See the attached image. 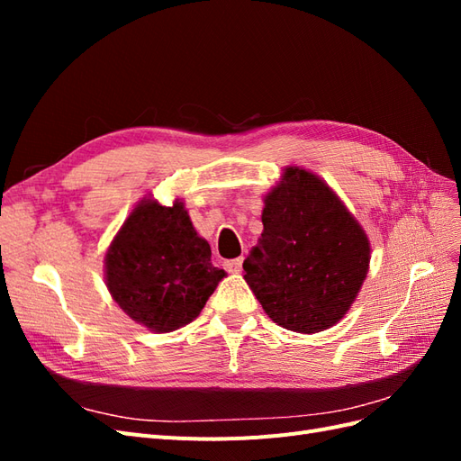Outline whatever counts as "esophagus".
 <instances>
[{
  "label": "esophagus",
  "instance_id": "1",
  "mask_svg": "<svg viewBox=\"0 0 461 461\" xmlns=\"http://www.w3.org/2000/svg\"><path fill=\"white\" fill-rule=\"evenodd\" d=\"M242 263H244V258L229 259V261H225V269H227L229 273H240V271H242Z\"/></svg>",
  "mask_w": 461,
  "mask_h": 461
}]
</instances>
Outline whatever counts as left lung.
Instances as JSON below:
<instances>
[{"label":"left lung","mask_w":461,"mask_h":461,"mask_svg":"<svg viewBox=\"0 0 461 461\" xmlns=\"http://www.w3.org/2000/svg\"><path fill=\"white\" fill-rule=\"evenodd\" d=\"M259 244L244 278L261 308L288 330L319 332L350 310L369 269V240L323 180L288 167L263 207Z\"/></svg>","instance_id":"left-lung-1"}]
</instances>
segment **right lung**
<instances>
[{"mask_svg": "<svg viewBox=\"0 0 461 461\" xmlns=\"http://www.w3.org/2000/svg\"><path fill=\"white\" fill-rule=\"evenodd\" d=\"M225 271L194 230L183 202L142 200L105 256L111 296L136 323L171 332L196 319Z\"/></svg>", "mask_w": 461, "mask_h": 461, "instance_id": "add662e5", "label": "right lung"}]
</instances>
